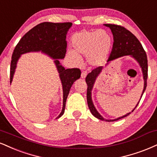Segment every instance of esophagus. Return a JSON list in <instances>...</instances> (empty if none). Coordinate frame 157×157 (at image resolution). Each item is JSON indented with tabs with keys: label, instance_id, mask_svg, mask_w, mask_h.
Here are the masks:
<instances>
[{
	"label": "esophagus",
	"instance_id": "obj_1",
	"mask_svg": "<svg viewBox=\"0 0 157 157\" xmlns=\"http://www.w3.org/2000/svg\"><path fill=\"white\" fill-rule=\"evenodd\" d=\"M87 74H88V72H87V71H82V74H81V77H82V78H85V77H86V75H87Z\"/></svg>",
	"mask_w": 157,
	"mask_h": 157
}]
</instances>
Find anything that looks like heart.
Listing matches in <instances>:
<instances>
[{"label": "heart", "instance_id": "b5f03b06", "mask_svg": "<svg viewBox=\"0 0 157 157\" xmlns=\"http://www.w3.org/2000/svg\"><path fill=\"white\" fill-rule=\"evenodd\" d=\"M74 50L69 55L77 63H80V55L88 56V61L92 66H99L105 61L113 45V39L108 32L104 30H83L71 37Z\"/></svg>", "mask_w": 157, "mask_h": 157}]
</instances>
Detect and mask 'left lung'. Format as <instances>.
Instances as JSON below:
<instances>
[{
    "label": "left lung",
    "instance_id": "left-lung-1",
    "mask_svg": "<svg viewBox=\"0 0 157 157\" xmlns=\"http://www.w3.org/2000/svg\"><path fill=\"white\" fill-rule=\"evenodd\" d=\"M105 26L109 27L110 28L113 35V50L111 52L110 56H109V59L107 62L116 59L117 58L121 57L124 56H127L130 55L135 58L137 62L140 65V67L142 68V71L143 73V79H144V88H143V94L144 93L145 88L147 86V79H148V60H147V56L145 53V51L143 49L142 44L140 42V41L137 39L133 33H132L129 31H128L126 28L123 27L121 25L115 24H105ZM102 67H98L95 69H94L91 71V72L88 74L87 77H86V82L88 86L87 88V101H88V105L89 107L90 112L93 114L94 116L97 118L98 119L105 121H118L121 118H124L133 112L136 107L138 105L139 102L137 103V106L135 107V109L132 111L131 113H127V114L124 116L123 117L116 118L115 120H105V118L101 116V115L97 112L95 107L94 106V104L92 102L91 100V89L93 88L94 82L98 75H99L100 72L102 69ZM141 96V98H142Z\"/></svg>",
    "mask_w": 157,
    "mask_h": 157
}]
</instances>
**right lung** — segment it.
Returning <instances> with one entry per match:
<instances>
[{
  "instance_id": "obj_1",
  "label": "right lung",
  "mask_w": 157,
  "mask_h": 157,
  "mask_svg": "<svg viewBox=\"0 0 157 157\" xmlns=\"http://www.w3.org/2000/svg\"><path fill=\"white\" fill-rule=\"evenodd\" d=\"M71 25V22L55 23L48 22L37 25L21 38L15 47L11 60L10 83L12 81L17 62L20 55L28 52L41 51L56 59L55 63L60 74L63 90V109L58 118H60L64 113L66 101L71 87L74 82L80 78L81 75L80 69L72 68L65 69L58 60L65 57L67 46L66 37Z\"/></svg>"
}]
</instances>
